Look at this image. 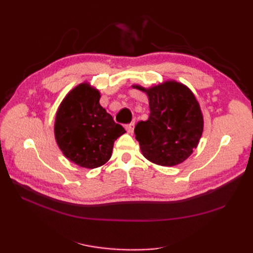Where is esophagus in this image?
<instances>
[{
    "label": "esophagus",
    "instance_id": "obj_1",
    "mask_svg": "<svg viewBox=\"0 0 253 253\" xmlns=\"http://www.w3.org/2000/svg\"><path fill=\"white\" fill-rule=\"evenodd\" d=\"M134 126H135V122L134 121H132L131 124H127V125H126L125 126V127H126V129L127 131V133H133V131H134Z\"/></svg>",
    "mask_w": 253,
    "mask_h": 253
}]
</instances>
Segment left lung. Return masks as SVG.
<instances>
[{
  "label": "left lung",
  "mask_w": 253,
  "mask_h": 253,
  "mask_svg": "<svg viewBox=\"0 0 253 253\" xmlns=\"http://www.w3.org/2000/svg\"><path fill=\"white\" fill-rule=\"evenodd\" d=\"M147 93L150 116L135 126L142 155L159 166L181 164L200 141L204 119L200 104L187 86L167 81L151 88L133 85Z\"/></svg>",
  "instance_id": "8db88e82"
}]
</instances>
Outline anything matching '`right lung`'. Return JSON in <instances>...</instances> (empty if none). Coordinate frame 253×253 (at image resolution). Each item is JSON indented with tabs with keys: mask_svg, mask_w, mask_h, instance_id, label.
Here are the masks:
<instances>
[{
	"mask_svg": "<svg viewBox=\"0 0 253 253\" xmlns=\"http://www.w3.org/2000/svg\"><path fill=\"white\" fill-rule=\"evenodd\" d=\"M100 94L81 83L60 104L55 121V136L64 156L87 169L104 165L112 156L115 140L126 129L99 103Z\"/></svg>",
	"mask_w": 253,
	"mask_h": 253,
	"instance_id": "right-lung-1",
	"label": "right lung"
}]
</instances>
